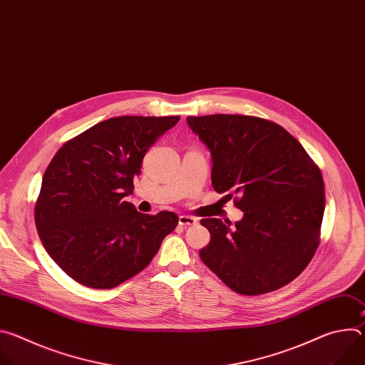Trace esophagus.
Instances as JSON below:
<instances>
[{"label": "esophagus", "instance_id": "34e87169", "mask_svg": "<svg viewBox=\"0 0 365 365\" xmlns=\"http://www.w3.org/2000/svg\"><path fill=\"white\" fill-rule=\"evenodd\" d=\"M196 222H197V220L193 218V217H189V215H180L179 217V225H183V227L195 225Z\"/></svg>", "mask_w": 365, "mask_h": 365}]
</instances>
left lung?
I'll use <instances>...</instances> for the list:
<instances>
[{
    "instance_id": "1",
    "label": "left lung",
    "mask_w": 365,
    "mask_h": 365,
    "mask_svg": "<svg viewBox=\"0 0 365 365\" xmlns=\"http://www.w3.org/2000/svg\"><path fill=\"white\" fill-rule=\"evenodd\" d=\"M211 150L212 186L244 212L231 228L218 218L200 224L211 241L200 259L230 289L257 296L294 280L321 240L325 185L321 169L282 125L252 115L187 117Z\"/></svg>"
}]
</instances>
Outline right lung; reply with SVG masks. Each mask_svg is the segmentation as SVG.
Here are the masks:
<instances>
[{"label":"right lung","mask_w":365,"mask_h":365,"mask_svg":"<svg viewBox=\"0 0 365 365\" xmlns=\"http://www.w3.org/2000/svg\"><path fill=\"white\" fill-rule=\"evenodd\" d=\"M179 115L110 118L66 141L48 163L34 205L47 254L75 282L113 289L144 270L179 222L138 212L133 193L144 154Z\"/></svg>","instance_id":"1"}]
</instances>
